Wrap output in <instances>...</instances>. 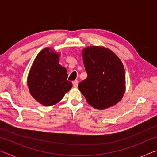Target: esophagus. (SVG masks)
<instances>
[{
    "label": "esophagus",
    "instance_id": "esophagus-1",
    "mask_svg": "<svg viewBox=\"0 0 157 157\" xmlns=\"http://www.w3.org/2000/svg\"><path fill=\"white\" fill-rule=\"evenodd\" d=\"M73 86L74 87H78V80H74L73 82Z\"/></svg>",
    "mask_w": 157,
    "mask_h": 157
}]
</instances>
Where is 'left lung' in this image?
Masks as SVG:
<instances>
[{
	"mask_svg": "<svg viewBox=\"0 0 157 157\" xmlns=\"http://www.w3.org/2000/svg\"><path fill=\"white\" fill-rule=\"evenodd\" d=\"M87 78L78 85L86 102L103 110L120 102L125 92V73L123 63L110 49L89 46L82 50Z\"/></svg>",
	"mask_w": 157,
	"mask_h": 157,
	"instance_id": "1",
	"label": "left lung"
}]
</instances>
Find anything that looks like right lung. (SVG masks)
I'll return each mask as SVG.
<instances>
[{
    "mask_svg": "<svg viewBox=\"0 0 157 157\" xmlns=\"http://www.w3.org/2000/svg\"><path fill=\"white\" fill-rule=\"evenodd\" d=\"M59 53L46 48L37 55L28 76V87L37 102L46 107L59 102L72 88L66 68L59 63Z\"/></svg>",
    "mask_w": 157,
    "mask_h": 157,
    "instance_id": "obj_1",
    "label": "right lung"
}]
</instances>
